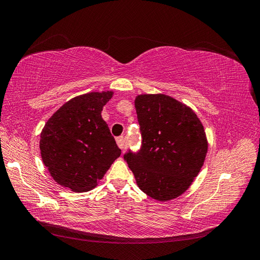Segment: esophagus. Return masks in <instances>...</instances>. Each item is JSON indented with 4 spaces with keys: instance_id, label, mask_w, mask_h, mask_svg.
Segmentation results:
<instances>
[{
    "instance_id": "obj_1",
    "label": "esophagus",
    "mask_w": 260,
    "mask_h": 260,
    "mask_svg": "<svg viewBox=\"0 0 260 260\" xmlns=\"http://www.w3.org/2000/svg\"><path fill=\"white\" fill-rule=\"evenodd\" d=\"M116 141H117V144H118V146H119L122 151H124L125 148H127V143H125V140L123 139V137H119V138H117L116 139Z\"/></svg>"
}]
</instances>
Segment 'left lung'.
I'll list each match as a JSON object with an SVG mask.
<instances>
[{"label": "left lung", "instance_id": "1", "mask_svg": "<svg viewBox=\"0 0 260 260\" xmlns=\"http://www.w3.org/2000/svg\"><path fill=\"white\" fill-rule=\"evenodd\" d=\"M142 135L137 154L124 155L138 186L149 198L167 202L182 195L198 177L208 149L205 130L191 107L165 94L135 100Z\"/></svg>", "mask_w": 260, "mask_h": 260}]
</instances>
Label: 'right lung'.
<instances>
[{
	"label": "right lung",
	"instance_id": "add662e5",
	"mask_svg": "<svg viewBox=\"0 0 260 260\" xmlns=\"http://www.w3.org/2000/svg\"><path fill=\"white\" fill-rule=\"evenodd\" d=\"M113 95V91H103L76 96L46 121L40 152L55 182L74 192L90 191L120 156L101 115Z\"/></svg>",
	"mask_w": 260,
	"mask_h": 260
}]
</instances>
